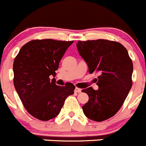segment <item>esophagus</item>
Returning <instances> with one entry per match:
<instances>
[{
  "label": "esophagus",
  "mask_w": 146,
  "mask_h": 146,
  "mask_svg": "<svg viewBox=\"0 0 146 146\" xmlns=\"http://www.w3.org/2000/svg\"><path fill=\"white\" fill-rule=\"evenodd\" d=\"M75 92L78 93H80V92H81V89L78 88H76V89H75Z\"/></svg>",
  "instance_id": "1"
}]
</instances>
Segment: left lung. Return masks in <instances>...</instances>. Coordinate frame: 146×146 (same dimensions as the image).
I'll use <instances>...</instances> for the list:
<instances>
[{"label": "left lung", "mask_w": 146, "mask_h": 146, "mask_svg": "<svg viewBox=\"0 0 146 146\" xmlns=\"http://www.w3.org/2000/svg\"><path fill=\"white\" fill-rule=\"evenodd\" d=\"M76 46L89 73L99 74L98 90H82L89 97L82 107L83 113L92 121H106L119 111L132 87L133 62L126 48L118 42L99 39L78 41Z\"/></svg>", "instance_id": "8db88e82"}]
</instances>
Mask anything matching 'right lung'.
I'll return each instance as SVG.
<instances>
[{
    "instance_id": "1",
    "label": "right lung",
    "mask_w": 146,
    "mask_h": 146,
    "mask_svg": "<svg viewBox=\"0 0 146 146\" xmlns=\"http://www.w3.org/2000/svg\"><path fill=\"white\" fill-rule=\"evenodd\" d=\"M73 43L53 39L31 40L15 58L14 86L25 108L34 118L43 121L54 118L66 99L74 93L73 83L58 86L54 78L60 60Z\"/></svg>"
}]
</instances>
